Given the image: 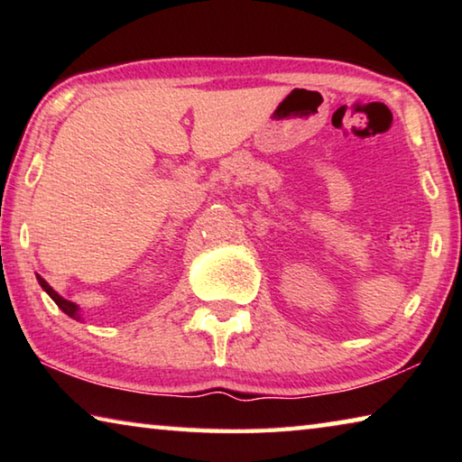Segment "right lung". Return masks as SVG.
Returning <instances> with one entry per match:
<instances>
[{
	"label": "right lung",
	"mask_w": 462,
	"mask_h": 462,
	"mask_svg": "<svg viewBox=\"0 0 462 462\" xmlns=\"http://www.w3.org/2000/svg\"><path fill=\"white\" fill-rule=\"evenodd\" d=\"M36 279H38V283H41V287L44 289V291L51 295V300H52L54 303H57V306H59L62 311H65V314H67L69 318H73V319H81L79 308H77L73 301H69V300H65V297H60L57 291H54V289H52L49 283H46V281H44L41 275H36Z\"/></svg>",
	"instance_id": "right-lung-1"
}]
</instances>
